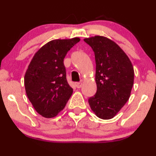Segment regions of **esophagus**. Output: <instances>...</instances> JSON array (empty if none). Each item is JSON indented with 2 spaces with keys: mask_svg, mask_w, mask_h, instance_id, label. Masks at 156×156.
<instances>
[{
  "mask_svg": "<svg viewBox=\"0 0 156 156\" xmlns=\"http://www.w3.org/2000/svg\"><path fill=\"white\" fill-rule=\"evenodd\" d=\"M75 85H76V87H77V88L79 89V88H80V87H81L82 83H81V82H76V83H75Z\"/></svg>",
  "mask_w": 156,
  "mask_h": 156,
  "instance_id": "1",
  "label": "esophagus"
}]
</instances>
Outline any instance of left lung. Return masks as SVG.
Wrapping results in <instances>:
<instances>
[{
  "label": "left lung",
  "instance_id": "1",
  "mask_svg": "<svg viewBox=\"0 0 156 156\" xmlns=\"http://www.w3.org/2000/svg\"><path fill=\"white\" fill-rule=\"evenodd\" d=\"M92 48L96 62L97 92L89 99L92 112L112 119L129 99L134 80L131 62L114 41L102 36L83 39Z\"/></svg>",
  "mask_w": 156,
  "mask_h": 156
}]
</instances>
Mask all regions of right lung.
Returning a JSON list of instances; mask_svg holds the SVG:
<instances>
[{"label": "right lung", "instance_id": "right-lung-1", "mask_svg": "<svg viewBox=\"0 0 156 156\" xmlns=\"http://www.w3.org/2000/svg\"><path fill=\"white\" fill-rule=\"evenodd\" d=\"M80 41L78 37L54 39L35 53L24 77L26 92L37 113L54 117L62 111L73 94L66 78L64 58Z\"/></svg>", "mask_w": 156, "mask_h": 156}]
</instances>
